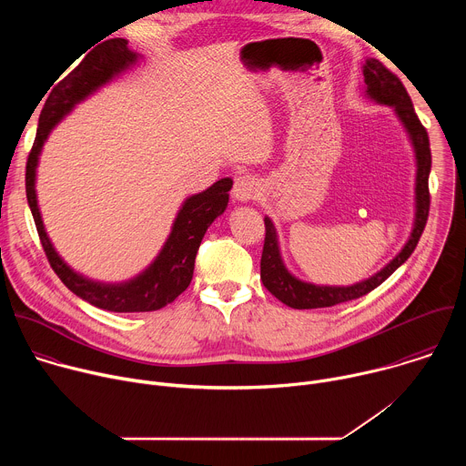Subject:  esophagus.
<instances>
[{
    "label": "esophagus",
    "instance_id": "esophagus-1",
    "mask_svg": "<svg viewBox=\"0 0 466 466\" xmlns=\"http://www.w3.org/2000/svg\"><path fill=\"white\" fill-rule=\"evenodd\" d=\"M259 189H261L259 180H258L254 175H239V177L234 180L232 195H234L236 201L247 203V201H252V198H256V195L259 193Z\"/></svg>",
    "mask_w": 466,
    "mask_h": 466
}]
</instances>
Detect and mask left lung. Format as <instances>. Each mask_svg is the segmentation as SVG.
I'll return each mask as SVG.
<instances>
[{
  "label": "left lung",
  "mask_w": 466,
  "mask_h": 466,
  "mask_svg": "<svg viewBox=\"0 0 466 466\" xmlns=\"http://www.w3.org/2000/svg\"><path fill=\"white\" fill-rule=\"evenodd\" d=\"M363 77H365V92L370 99L389 105L394 108L396 116L400 117L404 123L408 135L411 138L415 155H417V214H415V225L413 232L404 245V248L392 258L381 271H378L374 277L358 282L354 286H315L302 282L295 279L286 268L284 261L280 258L279 250V239H277V230L271 223L269 218H265V241H263V252H261V261H259V277L263 286L268 288L279 300H282L286 306L295 308V309H311V308H329L341 302H349L354 299H360L372 289H376L381 282H385L400 265L413 254L426 221L430 214V187H428V178H430V169H431V151H430V138H428V130L420 123L411 97L402 85V81L398 79L390 70H387L385 66L376 60V58H367L363 64Z\"/></svg>",
  "instance_id": "1"
}]
</instances>
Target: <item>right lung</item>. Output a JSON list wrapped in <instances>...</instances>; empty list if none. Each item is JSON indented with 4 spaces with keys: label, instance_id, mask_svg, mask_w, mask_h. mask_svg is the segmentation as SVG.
<instances>
[{
    "label": "right lung",
    "instance_id": "right-lung-1",
    "mask_svg": "<svg viewBox=\"0 0 466 466\" xmlns=\"http://www.w3.org/2000/svg\"><path fill=\"white\" fill-rule=\"evenodd\" d=\"M125 38H110L94 47L77 66L72 74L66 76L49 94L40 117L36 138L31 147L27 166H25V193L27 203L38 230L40 243L47 256L51 269L62 280V284L74 291L83 300L96 308L135 313V311H155L171 304L191 282L195 256L201 245L207 228L221 216L228 205V191L232 187V178H221L207 191L191 195L182 205L171 234L157 256V259L137 279L125 284H99L88 280L62 261L55 252L40 218L35 175L38 155L51 128L68 114L76 103L83 101L88 94L108 83L114 76L121 74L130 64H135L138 55L130 51Z\"/></svg>",
    "mask_w": 466,
    "mask_h": 466
}]
</instances>
